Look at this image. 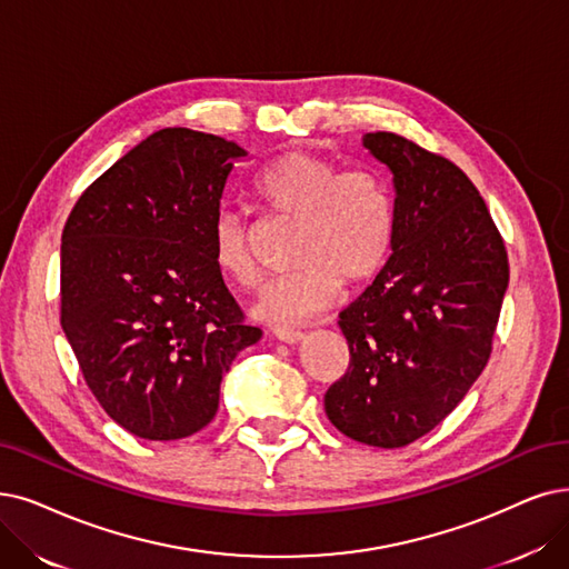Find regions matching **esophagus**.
I'll list each match as a JSON object with an SVG mask.
<instances>
[{
  "mask_svg": "<svg viewBox=\"0 0 569 569\" xmlns=\"http://www.w3.org/2000/svg\"><path fill=\"white\" fill-rule=\"evenodd\" d=\"M272 333H276V338L282 340V343H291V346L293 343H301V340L306 338L303 331H299V329H284V327H278Z\"/></svg>",
  "mask_w": 569,
  "mask_h": 569,
  "instance_id": "34e87169",
  "label": "esophagus"
}]
</instances>
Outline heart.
Wrapping results in <instances>:
<instances>
[{
    "label": "heart",
    "mask_w": 569,
    "mask_h": 569,
    "mask_svg": "<svg viewBox=\"0 0 569 569\" xmlns=\"http://www.w3.org/2000/svg\"><path fill=\"white\" fill-rule=\"evenodd\" d=\"M252 193L270 221L297 223L289 254L297 268L263 284L252 303L257 320L306 322L336 301L340 282H369L390 254L392 196L369 170H343L329 158L289 151L257 174ZM212 259L226 280L254 287L261 276L254 223L221 210L212 223Z\"/></svg>",
    "instance_id": "obj_1"
}]
</instances>
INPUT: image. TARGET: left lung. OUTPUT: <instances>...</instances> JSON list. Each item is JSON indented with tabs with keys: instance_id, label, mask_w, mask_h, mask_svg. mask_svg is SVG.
<instances>
[{
	"instance_id": "1",
	"label": "left lung",
	"mask_w": 569,
	"mask_h": 569,
	"mask_svg": "<svg viewBox=\"0 0 569 569\" xmlns=\"http://www.w3.org/2000/svg\"><path fill=\"white\" fill-rule=\"evenodd\" d=\"M361 144L392 172V257L340 312L350 367L325 411L359 443L401 448L435 429L486 369L509 259L456 163L395 132H367Z\"/></svg>"
}]
</instances>
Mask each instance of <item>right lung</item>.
<instances>
[{"label":"right lung","instance_id":"add662e5","mask_svg":"<svg viewBox=\"0 0 569 569\" xmlns=\"http://www.w3.org/2000/svg\"><path fill=\"white\" fill-rule=\"evenodd\" d=\"M247 151L163 128L77 200L60 247V325L90 392L130 435L174 441L212 422L247 327L212 259V223Z\"/></svg>","mask_w":569,"mask_h":569}]
</instances>
